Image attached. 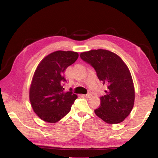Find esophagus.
I'll return each mask as SVG.
<instances>
[{"mask_svg":"<svg viewBox=\"0 0 158 158\" xmlns=\"http://www.w3.org/2000/svg\"><path fill=\"white\" fill-rule=\"evenodd\" d=\"M85 96V98H91V97L92 96V95L90 93H88V94H85V95H84Z\"/></svg>","mask_w":158,"mask_h":158,"instance_id":"34e87169","label":"esophagus"}]
</instances>
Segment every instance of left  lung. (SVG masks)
I'll return each mask as SVG.
<instances>
[{"label": "left lung", "instance_id": "1", "mask_svg": "<svg viewBox=\"0 0 158 158\" xmlns=\"http://www.w3.org/2000/svg\"><path fill=\"white\" fill-rule=\"evenodd\" d=\"M80 57L95 69L97 76L107 85L96 115L110 124L119 123L129 115L135 103V87L127 65L119 56L106 49L81 53Z\"/></svg>", "mask_w": 158, "mask_h": 158}]
</instances>
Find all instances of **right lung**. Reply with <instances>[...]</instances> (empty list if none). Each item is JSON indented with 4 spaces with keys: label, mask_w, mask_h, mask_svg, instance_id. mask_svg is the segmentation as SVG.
Masks as SVG:
<instances>
[{
    "label": "right lung",
    "mask_w": 158,
    "mask_h": 158,
    "mask_svg": "<svg viewBox=\"0 0 158 158\" xmlns=\"http://www.w3.org/2000/svg\"><path fill=\"white\" fill-rule=\"evenodd\" d=\"M77 52L56 51L39 63L32 77L29 98L35 113L42 120L56 123L68 114L77 96L64 92V73L77 60Z\"/></svg>",
    "instance_id": "right-lung-1"
}]
</instances>
